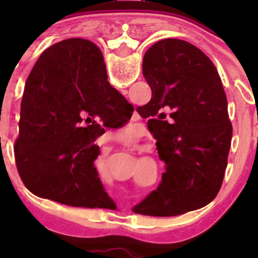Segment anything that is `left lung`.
<instances>
[{
	"instance_id": "obj_1",
	"label": "left lung",
	"mask_w": 258,
	"mask_h": 258,
	"mask_svg": "<svg viewBox=\"0 0 258 258\" xmlns=\"http://www.w3.org/2000/svg\"><path fill=\"white\" fill-rule=\"evenodd\" d=\"M142 71L152 97L140 108L166 172L133 211L169 217L203 208L220 191L232 137L217 68L187 41L165 38L146 51Z\"/></svg>"
}]
</instances>
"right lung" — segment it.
Returning <instances> with one entry per match:
<instances>
[{"instance_id":"1","label":"right lung","mask_w":258,"mask_h":258,"mask_svg":"<svg viewBox=\"0 0 258 258\" xmlns=\"http://www.w3.org/2000/svg\"><path fill=\"white\" fill-rule=\"evenodd\" d=\"M133 107L109 85L101 49L85 38L47 47L26 81L14 154L23 183L37 197L83 208H106L108 195L94 161L101 122Z\"/></svg>"}]
</instances>
